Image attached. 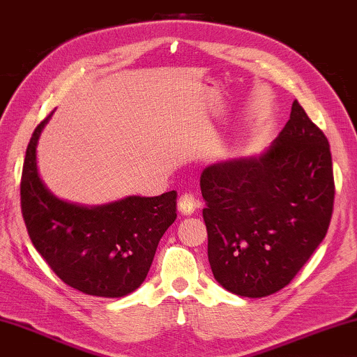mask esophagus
Listing matches in <instances>:
<instances>
[{
    "label": "esophagus",
    "mask_w": 357,
    "mask_h": 357,
    "mask_svg": "<svg viewBox=\"0 0 357 357\" xmlns=\"http://www.w3.org/2000/svg\"><path fill=\"white\" fill-rule=\"evenodd\" d=\"M201 202L196 199L195 195H191V192H185L178 197V212L182 215H191L195 213L196 208H199Z\"/></svg>",
    "instance_id": "34e87169"
}]
</instances>
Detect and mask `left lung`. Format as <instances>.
<instances>
[{
  "label": "left lung",
  "instance_id": "1",
  "mask_svg": "<svg viewBox=\"0 0 357 357\" xmlns=\"http://www.w3.org/2000/svg\"><path fill=\"white\" fill-rule=\"evenodd\" d=\"M201 191L215 280L237 296H271L291 283L329 229V142L294 101L266 153L206 167Z\"/></svg>",
  "mask_w": 357,
  "mask_h": 357
}]
</instances>
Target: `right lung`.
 <instances>
[{
    "label": "right lung",
    "instance_id": "add662e5",
    "mask_svg": "<svg viewBox=\"0 0 357 357\" xmlns=\"http://www.w3.org/2000/svg\"><path fill=\"white\" fill-rule=\"evenodd\" d=\"M49 116L34 130L23 161L20 204L28 236L71 288L98 297L130 294L147 277L162 234L177 218V192L91 208L60 201L36 166L38 139Z\"/></svg>",
    "mask_w": 357,
    "mask_h": 357
}]
</instances>
